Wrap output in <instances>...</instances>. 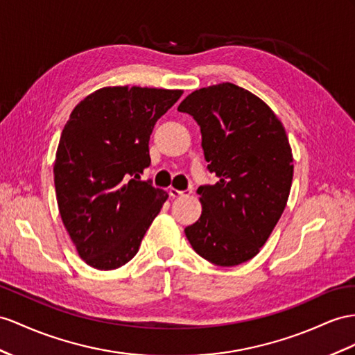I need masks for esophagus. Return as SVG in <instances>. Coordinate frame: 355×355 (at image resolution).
I'll list each match as a JSON object with an SVG mask.
<instances>
[{
    "label": "esophagus",
    "mask_w": 355,
    "mask_h": 355,
    "mask_svg": "<svg viewBox=\"0 0 355 355\" xmlns=\"http://www.w3.org/2000/svg\"><path fill=\"white\" fill-rule=\"evenodd\" d=\"M190 192H192V190H177V189H174V187H169V195H171L172 198L184 196V195H187V193H190Z\"/></svg>",
    "instance_id": "34e87169"
}]
</instances>
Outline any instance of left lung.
Here are the masks:
<instances>
[{
  "mask_svg": "<svg viewBox=\"0 0 355 355\" xmlns=\"http://www.w3.org/2000/svg\"><path fill=\"white\" fill-rule=\"evenodd\" d=\"M180 112L201 127L213 186L196 192L199 219L184 230L199 257L234 267L257 257L284 213L293 184V153L276 114L250 91L223 83L189 94Z\"/></svg>",
  "mask_w": 355,
  "mask_h": 355,
  "instance_id": "left-lung-1",
  "label": "left lung"
}]
</instances>
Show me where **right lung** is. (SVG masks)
<instances>
[{
	"label": "right lung",
	"mask_w": 355,
	"mask_h": 355,
	"mask_svg": "<svg viewBox=\"0 0 355 355\" xmlns=\"http://www.w3.org/2000/svg\"><path fill=\"white\" fill-rule=\"evenodd\" d=\"M181 94V89L105 87L71 111L53 181L62 223L79 257L93 268L115 270L129 262L168 199L141 174L151 163L154 124Z\"/></svg>",
	"instance_id": "right-lung-1"
}]
</instances>
